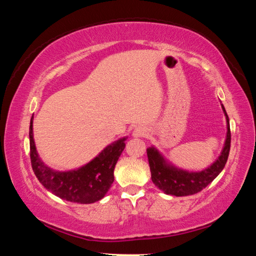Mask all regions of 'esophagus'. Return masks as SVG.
Masks as SVG:
<instances>
[{"instance_id":"obj_1","label":"esophagus","mask_w":256,"mask_h":256,"mask_svg":"<svg viewBox=\"0 0 256 256\" xmlns=\"http://www.w3.org/2000/svg\"><path fill=\"white\" fill-rule=\"evenodd\" d=\"M146 133H148V131H146V128H144V126H138L136 128V130H134L132 136L134 138H144L146 136Z\"/></svg>"}]
</instances>
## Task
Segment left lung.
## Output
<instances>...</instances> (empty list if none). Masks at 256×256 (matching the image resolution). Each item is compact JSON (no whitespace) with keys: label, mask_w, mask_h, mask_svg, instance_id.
Listing matches in <instances>:
<instances>
[{"label":"left lung","mask_w":256,"mask_h":256,"mask_svg":"<svg viewBox=\"0 0 256 256\" xmlns=\"http://www.w3.org/2000/svg\"><path fill=\"white\" fill-rule=\"evenodd\" d=\"M222 106L227 120V136L226 140H224L222 154L216 158V162H214V164H211L206 170L201 172L182 170V168L176 167L172 162H167L154 146H150V148L146 149L151 180H152L154 184L159 190H162L164 193L175 196H192V194H196L203 188H206L222 172L224 164L227 162L232 138L228 115L224 105Z\"/></svg>","instance_id":"8db88e82"}]
</instances>
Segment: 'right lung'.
I'll use <instances>...</instances> for the list:
<instances>
[{"instance_id": "add662e5", "label": "right lung", "mask_w": 256, "mask_h": 256, "mask_svg": "<svg viewBox=\"0 0 256 256\" xmlns=\"http://www.w3.org/2000/svg\"><path fill=\"white\" fill-rule=\"evenodd\" d=\"M30 120V160L34 175L46 190L63 200L89 204L102 200L114 182V170L125 148L128 136L108 144L96 158L78 170L58 172L52 170L40 159L36 150Z\"/></svg>"}]
</instances>
